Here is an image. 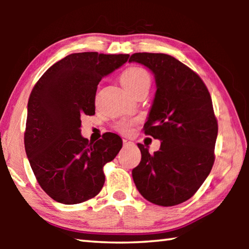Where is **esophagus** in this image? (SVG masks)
<instances>
[{"label":"esophagus","instance_id":"esophagus-1","mask_svg":"<svg viewBox=\"0 0 249 249\" xmlns=\"http://www.w3.org/2000/svg\"><path fill=\"white\" fill-rule=\"evenodd\" d=\"M123 144H124V146H129V145H133L134 142L128 141V140H123Z\"/></svg>","mask_w":249,"mask_h":249}]
</instances>
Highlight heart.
<instances>
[{
	"mask_svg": "<svg viewBox=\"0 0 249 249\" xmlns=\"http://www.w3.org/2000/svg\"><path fill=\"white\" fill-rule=\"evenodd\" d=\"M121 82L126 91L133 93V92L140 90L142 88H149L150 77L145 69L140 68V67H132V68H128L122 73ZM117 129L121 133H128L130 129V124L123 122V123L119 124Z\"/></svg>",
	"mask_w": 249,
	"mask_h": 249,
	"instance_id": "b5f03b06",
	"label": "heart"
}]
</instances>
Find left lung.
I'll use <instances>...</instances> for the list:
<instances>
[{"label": "left lung", "mask_w": 249, "mask_h": 249, "mask_svg": "<svg viewBox=\"0 0 249 249\" xmlns=\"http://www.w3.org/2000/svg\"><path fill=\"white\" fill-rule=\"evenodd\" d=\"M128 62L154 74L156 93L145 134L160 141L154 154L137 145L142 160L132 171L134 183L151 203L180 204L197 191L214 162L217 122L211 95L199 75L169 54L137 53Z\"/></svg>", "instance_id": "left-lung-1"}]
</instances>
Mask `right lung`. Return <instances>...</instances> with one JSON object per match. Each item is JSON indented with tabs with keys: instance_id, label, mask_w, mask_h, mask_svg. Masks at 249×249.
<instances>
[{
	"instance_id": "1",
	"label": "right lung",
	"mask_w": 249,
	"mask_h": 249,
	"mask_svg": "<svg viewBox=\"0 0 249 249\" xmlns=\"http://www.w3.org/2000/svg\"><path fill=\"white\" fill-rule=\"evenodd\" d=\"M129 54L71 53L53 65L34 87L27 104L25 150L41 189L62 204L81 203L103 188V167L123 142L107 133L90 142L81 116L95 113L98 84Z\"/></svg>"
}]
</instances>
